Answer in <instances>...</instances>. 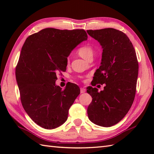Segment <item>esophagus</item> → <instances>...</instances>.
Returning <instances> with one entry per match:
<instances>
[{"label":"esophagus","instance_id":"1","mask_svg":"<svg viewBox=\"0 0 154 154\" xmlns=\"http://www.w3.org/2000/svg\"><path fill=\"white\" fill-rule=\"evenodd\" d=\"M85 91H86V89H85V88H81V91H80V92H81V93H85Z\"/></svg>","mask_w":154,"mask_h":154}]
</instances>
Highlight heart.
<instances>
[{"label":"heart","instance_id":"heart-1","mask_svg":"<svg viewBox=\"0 0 154 154\" xmlns=\"http://www.w3.org/2000/svg\"><path fill=\"white\" fill-rule=\"evenodd\" d=\"M93 54L94 51L93 48L89 45H84L78 50V54L85 60H88V59L93 57Z\"/></svg>","mask_w":154,"mask_h":154}]
</instances>
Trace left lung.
Instances as JSON below:
<instances>
[{"label": "left lung", "instance_id": "left-lung-1", "mask_svg": "<svg viewBox=\"0 0 154 154\" xmlns=\"http://www.w3.org/2000/svg\"><path fill=\"white\" fill-rule=\"evenodd\" d=\"M103 48L100 66L93 83L105 84L104 90L88 87L92 97L88 117L98 126L110 127L119 123L131 108L135 97L138 62L132 42L122 32L114 28L87 30Z\"/></svg>", "mask_w": 154, "mask_h": 154}]
</instances>
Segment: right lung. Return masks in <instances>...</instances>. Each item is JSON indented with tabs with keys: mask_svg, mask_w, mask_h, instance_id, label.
<instances>
[{
	"mask_svg": "<svg viewBox=\"0 0 154 154\" xmlns=\"http://www.w3.org/2000/svg\"><path fill=\"white\" fill-rule=\"evenodd\" d=\"M87 38L84 30L48 28L28 36L23 45L16 67L21 103L30 119L45 129L62 125L80 94L74 83L64 90L57 86L56 74L66 70L67 57Z\"/></svg>",
	"mask_w": 154,
	"mask_h": 154,
	"instance_id": "add662e5",
	"label": "right lung"
}]
</instances>
